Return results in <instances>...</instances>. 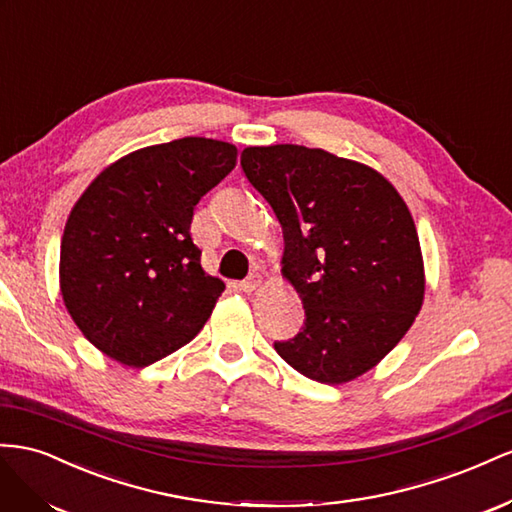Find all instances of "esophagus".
Segmentation results:
<instances>
[{"instance_id":"34e87169","label":"esophagus","mask_w":512,"mask_h":512,"mask_svg":"<svg viewBox=\"0 0 512 512\" xmlns=\"http://www.w3.org/2000/svg\"><path fill=\"white\" fill-rule=\"evenodd\" d=\"M261 285V276L259 274H248L246 279L240 283V289L244 291V294H253V291Z\"/></svg>"}]
</instances>
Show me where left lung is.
<instances>
[{
	"label": "left lung",
	"instance_id": "obj_1",
	"mask_svg": "<svg viewBox=\"0 0 512 512\" xmlns=\"http://www.w3.org/2000/svg\"><path fill=\"white\" fill-rule=\"evenodd\" d=\"M240 163L283 227L281 274L306 317L276 354L315 382H352L422 309L425 261L410 208L373 167L319 148L255 145Z\"/></svg>",
	"mask_w": 512,
	"mask_h": 512
}]
</instances>
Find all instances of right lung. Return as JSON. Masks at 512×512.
I'll return each instance as SVG.
<instances>
[{"label":"right lung","instance_id":"add662e5","mask_svg":"<svg viewBox=\"0 0 512 512\" xmlns=\"http://www.w3.org/2000/svg\"><path fill=\"white\" fill-rule=\"evenodd\" d=\"M227 141L148 145L102 169L64 227L60 291L83 337L133 369L197 337L225 283L201 268L199 199L236 167Z\"/></svg>","mask_w":512,"mask_h":512}]
</instances>
